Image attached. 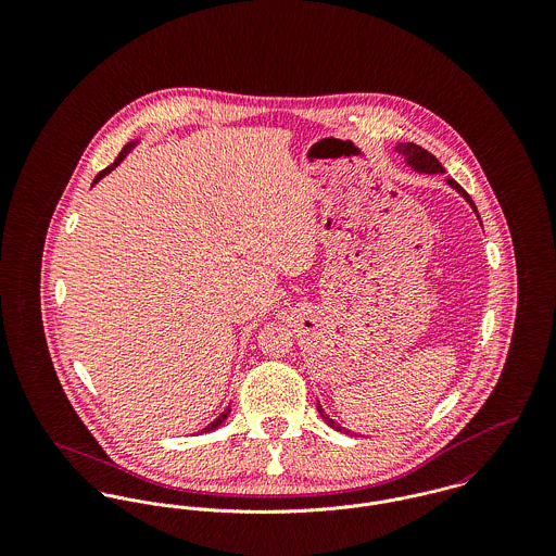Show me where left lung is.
<instances>
[{
  "instance_id": "left-lung-1",
  "label": "left lung",
  "mask_w": 556,
  "mask_h": 556,
  "mask_svg": "<svg viewBox=\"0 0 556 556\" xmlns=\"http://www.w3.org/2000/svg\"><path fill=\"white\" fill-rule=\"evenodd\" d=\"M397 152H402V154L406 156V160H408V164H410V166H415L417 170H424V173H443V170H445V168L441 166V162H439V160L434 159L430 152H426L424 148L415 146V143H400V146H397ZM447 181H450V186H454V188H456V190H458V192H460V194H463V197L473 205V210L477 212L476 203L471 201V197L467 194V190H465L458 181H454L452 177H450ZM318 413L325 417V421H327L331 428L342 430L340 426H336V424H333V421L323 413V408H320V406H318Z\"/></svg>"
}]
</instances>
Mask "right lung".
Here are the masks:
<instances>
[{
  "mask_svg": "<svg viewBox=\"0 0 556 556\" xmlns=\"http://www.w3.org/2000/svg\"><path fill=\"white\" fill-rule=\"evenodd\" d=\"M130 148H132V143H130V146H126V148H124V150H122V152H119V156H117V159H115V162H113V164H111V166H106V168H102V170H100V173H98V175H96V179H93V184H96V181H98V179H100V177H102V175H106V173H111V170H113V168H115V166H117V164H119V162H122V160L126 159V154H128V152H130ZM229 413H231V406H229V408H225V410H223V413H220V417H216V419H214V421H212V424H210V426H207V428H203V430H201V432H210V430H214V428H218V426H220V424H223V421H225V419H227V417H229Z\"/></svg>",
  "mask_w": 556,
  "mask_h": 556,
  "instance_id": "add662e5",
  "label": "right lung"
}]
</instances>
